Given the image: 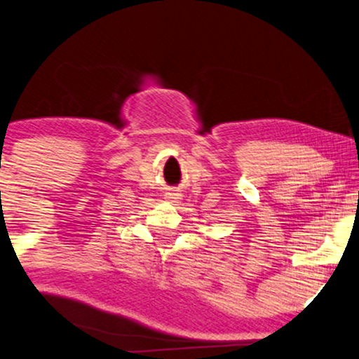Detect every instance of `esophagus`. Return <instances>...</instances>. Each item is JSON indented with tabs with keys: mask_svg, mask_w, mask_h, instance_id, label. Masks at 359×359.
Wrapping results in <instances>:
<instances>
[{
	"mask_svg": "<svg viewBox=\"0 0 359 359\" xmlns=\"http://www.w3.org/2000/svg\"><path fill=\"white\" fill-rule=\"evenodd\" d=\"M169 198H170L172 202H179V198H180V197H179V195H177V194H172Z\"/></svg>",
	"mask_w": 359,
	"mask_h": 359,
	"instance_id": "34e87169",
	"label": "esophagus"
}]
</instances>
